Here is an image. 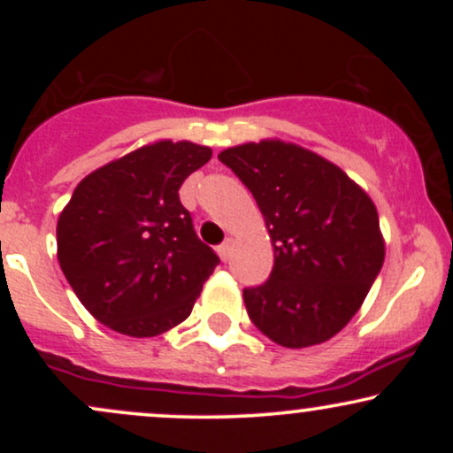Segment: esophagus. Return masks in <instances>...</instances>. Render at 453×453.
<instances>
[{"label":"esophagus","instance_id":"34e87169","mask_svg":"<svg viewBox=\"0 0 453 453\" xmlns=\"http://www.w3.org/2000/svg\"><path fill=\"white\" fill-rule=\"evenodd\" d=\"M232 247H234V241H232V238H227L226 242H223V244H219V247H217V253H219V257L223 259V262H227V259L232 257Z\"/></svg>","mask_w":453,"mask_h":453}]
</instances>
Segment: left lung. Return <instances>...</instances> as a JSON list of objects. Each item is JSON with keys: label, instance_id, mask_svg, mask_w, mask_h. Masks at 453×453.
I'll use <instances>...</instances> for the list:
<instances>
[{"label": "left lung", "instance_id": "obj_1", "mask_svg": "<svg viewBox=\"0 0 453 453\" xmlns=\"http://www.w3.org/2000/svg\"><path fill=\"white\" fill-rule=\"evenodd\" d=\"M219 159L256 197L274 247L270 279L242 292L251 321L289 349L330 341L386 259L375 202L336 164L279 138L230 147Z\"/></svg>", "mask_w": 453, "mask_h": 453}]
</instances>
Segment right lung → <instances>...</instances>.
<instances>
[{
  "label": "right lung",
  "mask_w": 453,
  "mask_h": 453,
  "mask_svg": "<svg viewBox=\"0 0 453 453\" xmlns=\"http://www.w3.org/2000/svg\"><path fill=\"white\" fill-rule=\"evenodd\" d=\"M211 157L204 144L155 140L76 185L57 219V259L100 324L144 339L189 317L219 257L179 189Z\"/></svg>",
  "instance_id": "add662e5"
}]
</instances>
